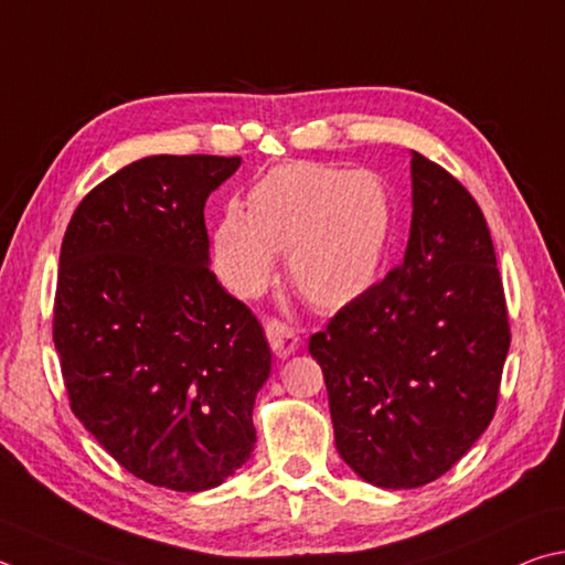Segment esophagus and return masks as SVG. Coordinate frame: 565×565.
<instances>
[{
  "instance_id": "esophagus-1",
  "label": "esophagus",
  "mask_w": 565,
  "mask_h": 565,
  "mask_svg": "<svg viewBox=\"0 0 565 565\" xmlns=\"http://www.w3.org/2000/svg\"><path fill=\"white\" fill-rule=\"evenodd\" d=\"M264 331H266V341H269L271 351L279 358L291 355L296 348H299V335H296L289 326L281 323L279 318H269L264 326Z\"/></svg>"
}]
</instances>
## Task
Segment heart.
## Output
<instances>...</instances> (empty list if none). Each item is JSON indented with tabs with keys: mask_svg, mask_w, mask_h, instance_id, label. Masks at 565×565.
<instances>
[{
	"mask_svg": "<svg viewBox=\"0 0 565 565\" xmlns=\"http://www.w3.org/2000/svg\"><path fill=\"white\" fill-rule=\"evenodd\" d=\"M393 212L383 182L321 162L274 168L249 192V212L230 204L212 234L214 264L237 294L269 284L286 252L294 289L318 309H335L375 281Z\"/></svg>",
	"mask_w": 565,
	"mask_h": 565,
	"instance_id": "1",
	"label": "heart"
}]
</instances>
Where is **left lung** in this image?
Segmentation results:
<instances>
[{"label":"left lung","mask_w":565,"mask_h":565,"mask_svg":"<svg viewBox=\"0 0 565 565\" xmlns=\"http://www.w3.org/2000/svg\"><path fill=\"white\" fill-rule=\"evenodd\" d=\"M409 170L403 264L309 341L338 455L383 489L429 484L469 452L497 413L511 343L504 284L477 200L419 152Z\"/></svg>","instance_id":"1"}]
</instances>
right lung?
<instances>
[{"label": "right lung", "mask_w": 565, "mask_h": 565, "mask_svg": "<svg viewBox=\"0 0 565 565\" xmlns=\"http://www.w3.org/2000/svg\"><path fill=\"white\" fill-rule=\"evenodd\" d=\"M239 162H130L81 200L61 244L54 345L71 409L152 487L212 489L254 452L271 351L210 271L204 227V202Z\"/></svg>", "instance_id": "obj_1"}]
</instances>
